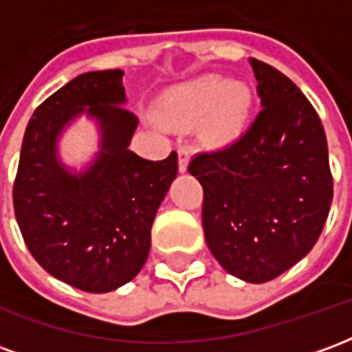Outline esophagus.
<instances>
[{
  "label": "esophagus",
  "mask_w": 352,
  "mask_h": 352,
  "mask_svg": "<svg viewBox=\"0 0 352 352\" xmlns=\"http://www.w3.org/2000/svg\"><path fill=\"white\" fill-rule=\"evenodd\" d=\"M177 156H179V171L186 173L188 171V164H190V153L186 148H179Z\"/></svg>",
  "instance_id": "obj_1"
}]
</instances>
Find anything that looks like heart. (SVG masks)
Instances as JSON below:
<instances>
[{"label":"heart","instance_id":"b5f03b06","mask_svg":"<svg viewBox=\"0 0 352 352\" xmlns=\"http://www.w3.org/2000/svg\"><path fill=\"white\" fill-rule=\"evenodd\" d=\"M251 111L252 90L245 82L206 75L162 94L154 115L168 128H186L204 114L201 139L207 145L228 146L243 138Z\"/></svg>","mask_w":352,"mask_h":352}]
</instances>
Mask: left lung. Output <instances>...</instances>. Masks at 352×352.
<instances>
[{
	"label": "left lung",
	"mask_w": 352,
	"mask_h": 352,
	"mask_svg": "<svg viewBox=\"0 0 352 352\" xmlns=\"http://www.w3.org/2000/svg\"><path fill=\"white\" fill-rule=\"evenodd\" d=\"M264 109L236 145L199 154L201 222L217 262L245 283H267L307 254L332 204L324 128L307 98L251 58Z\"/></svg>",
	"instance_id": "1"
}]
</instances>
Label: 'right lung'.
Segmentation results:
<instances>
[{"instance_id":"add662e5","label":"right lung","mask_w":352,"mask_h":352,"mask_svg":"<svg viewBox=\"0 0 352 352\" xmlns=\"http://www.w3.org/2000/svg\"><path fill=\"white\" fill-rule=\"evenodd\" d=\"M122 69L82 73L43 101L28 122L12 201L28 249L52 277L85 292L130 283L151 251V228L177 177V153L153 162L131 153L138 118L126 111ZM85 116L98 151L80 168L59 154Z\"/></svg>"}]
</instances>
